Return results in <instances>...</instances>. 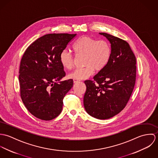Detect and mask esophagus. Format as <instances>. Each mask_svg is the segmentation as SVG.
Segmentation results:
<instances>
[{
	"instance_id": "esophagus-1",
	"label": "esophagus",
	"mask_w": 158,
	"mask_h": 158,
	"mask_svg": "<svg viewBox=\"0 0 158 158\" xmlns=\"http://www.w3.org/2000/svg\"><path fill=\"white\" fill-rule=\"evenodd\" d=\"M80 80H77V79H73V83H77V82H78Z\"/></svg>"
}]
</instances>
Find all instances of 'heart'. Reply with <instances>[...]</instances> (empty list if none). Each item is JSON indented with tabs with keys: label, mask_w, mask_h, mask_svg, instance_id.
<instances>
[{
	"label": "heart",
	"mask_w": 158,
	"mask_h": 158,
	"mask_svg": "<svg viewBox=\"0 0 158 158\" xmlns=\"http://www.w3.org/2000/svg\"><path fill=\"white\" fill-rule=\"evenodd\" d=\"M78 56H83V68H78L69 75L73 79L81 80L90 76L94 70L100 72L108 64L111 57V47L105 40H97L89 36H83L78 39L72 47ZM63 67L70 70L74 66V56L68 50L62 51L60 56Z\"/></svg>",
	"instance_id": "b5f03b06"
}]
</instances>
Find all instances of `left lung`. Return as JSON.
<instances>
[{"mask_svg":"<svg viewBox=\"0 0 158 158\" xmlns=\"http://www.w3.org/2000/svg\"><path fill=\"white\" fill-rule=\"evenodd\" d=\"M110 42L111 57L106 66L86 80L83 103L86 112L98 119H107L122 111L134 89L136 58L125 40L106 33H100Z\"/></svg>","mask_w":158,"mask_h":158,"instance_id":"left-lung-1","label":"left lung"}]
</instances>
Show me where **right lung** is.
<instances>
[{
    "mask_svg": "<svg viewBox=\"0 0 158 158\" xmlns=\"http://www.w3.org/2000/svg\"><path fill=\"white\" fill-rule=\"evenodd\" d=\"M77 34L51 33L29 45L21 61L19 80L23 103L35 117L43 120L56 117L63 98L73 81L60 80L66 75L60 56Z\"/></svg>",
    "mask_w": 158,
    "mask_h": 158,
    "instance_id": "add662e5",
    "label": "right lung"
}]
</instances>
